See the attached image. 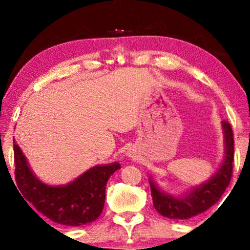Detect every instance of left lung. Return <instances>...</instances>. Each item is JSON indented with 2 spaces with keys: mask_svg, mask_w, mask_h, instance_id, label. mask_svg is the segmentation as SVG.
<instances>
[{
  "mask_svg": "<svg viewBox=\"0 0 250 250\" xmlns=\"http://www.w3.org/2000/svg\"><path fill=\"white\" fill-rule=\"evenodd\" d=\"M225 155L218 170L208 180L182 195H172L159 188L150 176L149 183L154 208L170 219H188L204 213L219 201L229 185L234 161V138L230 125L222 121Z\"/></svg>",
  "mask_w": 250,
  "mask_h": 250,
  "instance_id": "8db88e82",
  "label": "left lung"
}]
</instances>
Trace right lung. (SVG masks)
I'll list each match as a JSON object with an SVG mask.
<instances>
[{
	"label": "right lung",
	"instance_id": "1",
	"mask_svg": "<svg viewBox=\"0 0 250 250\" xmlns=\"http://www.w3.org/2000/svg\"><path fill=\"white\" fill-rule=\"evenodd\" d=\"M13 143L15 179L20 195L25 198V202L28 201L26 204L31 203L40 214L67 226H82L100 216L107 182L120 168L119 163L92 167L68 184L53 186L45 184L34 174L22 150L15 140Z\"/></svg>",
	"mask_w": 250,
	"mask_h": 250
}]
</instances>
